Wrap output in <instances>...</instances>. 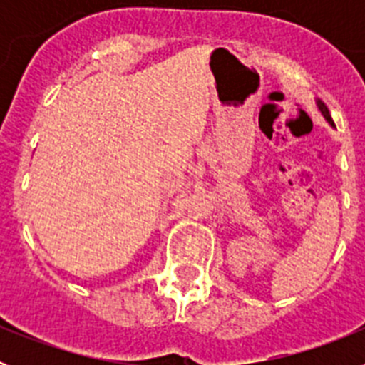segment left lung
Wrapping results in <instances>:
<instances>
[{"mask_svg": "<svg viewBox=\"0 0 365 365\" xmlns=\"http://www.w3.org/2000/svg\"><path fill=\"white\" fill-rule=\"evenodd\" d=\"M316 104H318V109H320L322 111V115H324L325 118H327V122L331 125H334V122H333V118H331V115H329V109H327V106L324 104V102H322V100H318V102H316Z\"/></svg>", "mask_w": 365, "mask_h": 365, "instance_id": "8db88e82", "label": "left lung"}]
</instances>
